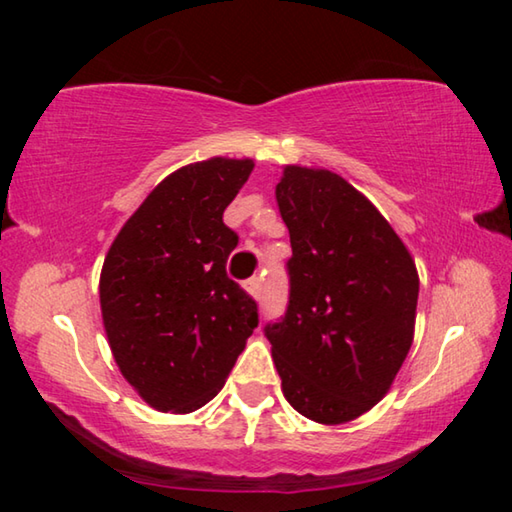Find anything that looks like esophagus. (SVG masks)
<instances>
[{"mask_svg": "<svg viewBox=\"0 0 512 512\" xmlns=\"http://www.w3.org/2000/svg\"><path fill=\"white\" fill-rule=\"evenodd\" d=\"M262 289H264V280H262V277H253V280L246 282V291L250 293V296L262 298Z\"/></svg>", "mask_w": 512, "mask_h": 512, "instance_id": "esophagus-1", "label": "esophagus"}]
</instances>
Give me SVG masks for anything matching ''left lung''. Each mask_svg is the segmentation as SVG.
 <instances>
[{"label":"left lung","instance_id":"left-lung-1","mask_svg":"<svg viewBox=\"0 0 512 512\" xmlns=\"http://www.w3.org/2000/svg\"><path fill=\"white\" fill-rule=\"evenodd\" d=\"M275 198L293 255L287 311L264 334L284 397L309 420H354L409 354L418 271L377 207L336 173L287 167Z\"/></svg>","mask_w":512,"mask_h":512}]
</instances>
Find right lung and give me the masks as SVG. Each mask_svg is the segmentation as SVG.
Masks as SVG:
<instances>
[{"instance_id": "1", "label": "right lung", "mask_w": 512, "mask_h": 512, "mask_svg": "<svg viewBox=\"0 0 512 512\" xmlns=\"http://www.w3.org/2000/svg\"><path fill=\"white\" fill-rule=\"evenodd\" d=\"M253 160L212 158L173 171L112 241L99 296L121 375L153 409L192 413L221 391L259 323L225 264L239 235L225 207Z\"/></svg>"}]
</instances>
